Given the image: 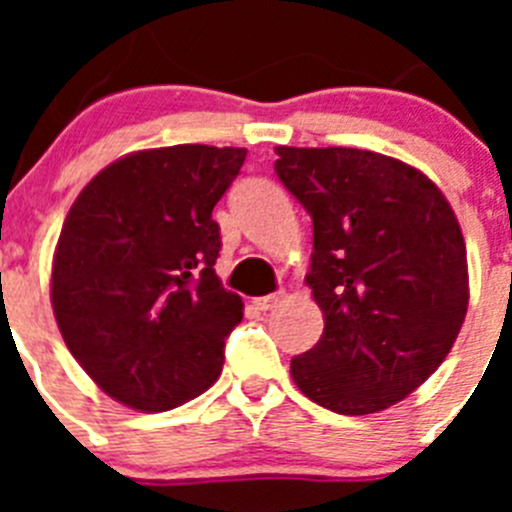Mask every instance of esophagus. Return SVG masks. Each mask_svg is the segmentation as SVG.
<instances>
[{
    "label": "esophagus",
    "instance_id": "obj_1",
    "mask_svg": "<svg viewBox=\"0 0 512 512\" xmlns=\"http://www.w3.org/2000/svg\"><path fill=\"white\" fill-rule=\"evenodd\" d=\"M282 300H284V292L279 289V292H271V295L259 297V300H256V305H259L261 310H271V307H277Z\"/></svg>",
    "mask_w": 512,
    "mask_h": 512
}]
</instances>
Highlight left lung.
<instances>
[{"label":"left lung","instance_id":"8db88e82","mask_svg":"<svg viewBox=\"0 0 512 512\" xmlns=\"http://www.w3.org/2000/svg\"><path fill=\"white\" fill-rule=\"evenodd\" d=\"M277 176L312 217L323 336L292 379L323 408L369 415L418 390L449 356L469 305L467 246L441 189L359 148H277Z\"/></svg>","mask_w":512,"mask_h":512}]
</instances>
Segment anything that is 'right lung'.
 <instances>
[{"label":"right lung","mask_w":512,"mask_h":512,"mask_svg":"<svg viewBox=\"0 0 512 512\" xmlns=\"http://www.w3.org/2000/svg\"><path fill=\"white\" fill-rule=\"evenodd\" d=\"M246 148L169 146L117 158L71 205L51 302L99 390L143 413L202 395L223 372L243 300L220 284L212 207Z\"/></svg>","instance_id":"right-lung-1"}]
</instances>
